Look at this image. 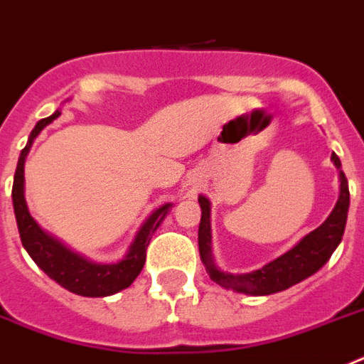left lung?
<instances>
[{
	"mask_svg": "<svg viewBox=\"0 0 364 364\" xmlns=\"http://www.w3.org/2000/svg\"><path fill=\"white\" fill-rule=\"evenodd\" d=\"M331 161L339 170L341 192L339 200H337L326 221L315 230H311L309 235H306L295 247L284 252L282 257L274 258L273 262L265 264L262 269L251 271V273H223L216 267L213 258V247H210V240H213V236H210V201L205 196H200L198 201H200L201 207V221L198 243H200L201 262L205 264L208 277L225 289H235V291L245 293V295L260 296L284 291L287 287L295 286V284L302 282L314 273H317L322 265L330 260V257L343 240L350 207L348 179L341 170L339 157L331 154Z\"/></svg>",
	"mask_w": 364,
	"mask_h": 364,
	"instance_id": "left-lung-1",
	"label": "left lung"
}]
</instances>
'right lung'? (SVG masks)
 Wrapping results in <instances>:
<instances>
[{"mask_svg": "<svg viewBox=\"0 0 364 364\" xmlns=\"http://www.w3.org/2000/svg\"><path fill=\"white\" fill-rule=\"evenodd\" d=\"M58 115L60 112L56 109L53 115L38 122L33 132H31L27 146L20 154L14 173V185H12V203H14L16 223H18V230H20V238L25 251L29 252V257L33 258L34 264L47 277L53 278L55 282H58L60 286L65 287L68 291L75 293V295L109 296L132 286V282L139 277L144 262H146V249L151 235L163 223L172 203H164L163 207L156 208L148 216L143 227L139 229L134 243L129 245L126 257L121 262H117V264H95L87 258L80 257L78 252L65 247L64 243L58 242L55 236L47 235L46 230L38 225L34 218L31 216L27 203H25L23 166L25 157L29 154L31 144L36 139V135L47 124L55 121Z\"/></svg>", "mask_w": 364, "mask_h": 364, "instance_id": "add662e5", "label": "right lung"}]
</instances>
